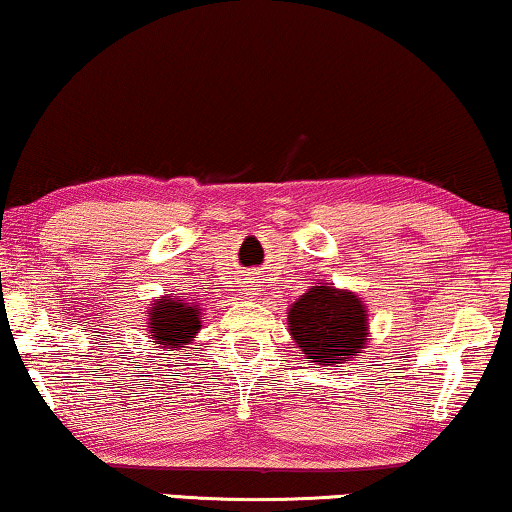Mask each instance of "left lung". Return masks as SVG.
Instances as JSON below:
<instances>
[{
    "instance_id": "left-lung-1",
    "label": "left lung",
    "mask_w": 512,
    "mask_h": 512,
    "mask_svg": "<svg viewBox=\"0 0 512 512\" xmlns=\"http://www.w3.org/2000/svg\"><path fill=\"white\" fill-rule=\"evenodd\" d=\"M289 335L310 363L335 365L354 361L370 340L368 305L333 282H315L287 310Z\"/></svg>"
}]
</instances>
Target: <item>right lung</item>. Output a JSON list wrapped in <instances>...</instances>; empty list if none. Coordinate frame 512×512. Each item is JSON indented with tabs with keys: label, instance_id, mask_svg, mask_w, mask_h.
Wrapping results in <instances>:
<instances>
[{
	"label": "right lung",
	"instance_id": "1",
	"mask_svg": "<svg viewBox=\"0 0 512 512\" xmlns=\"http://www.w3.org/2000/svg\"><path fill=\"white\" fill-rule=\"evenodd\" d=\"M202 315L200 303L170 294L156 296L147 310L149 342H154L163 352H179L202 331Z\"/></svg>",
	"mask_w": 512,
	"mask_h": 512
}]
</instances>
